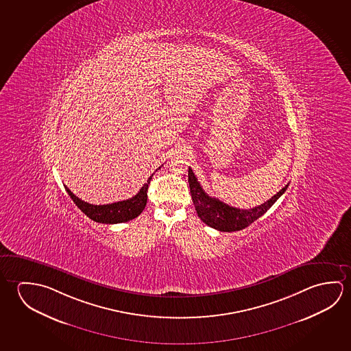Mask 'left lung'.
<instances>
[{
    "instance_id": "left-lung-1",
    "label": "left lung",
    "mask_w": 351,
    "mask_h": 351,
    "mask_svg": "<svg viewBox=\"0 0 351 351\" xmlns=\"http://www.w3.org/2000/svg\"><path fill=\"white\" fill-rule=\"evenodd\" d=\"M189 182H190L191 195L195 204V212L202 221L213 229L224 232L239 231L247 228L254 220L262 217L269 209L276 199L287 191L289 184L273 195L270 199L265 202L258 207L251 209H240L230 207L224 202L219 201L218 198H213L208 195L202 189L201 184L197 181L192 169L189 167Z\"/></svg>"
}]
</instances>
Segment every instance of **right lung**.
<instances>
[{"label":"right lung","instance_id":"add662e5","mask_svg":"<svg viewBox=\"0 0 351 351\" xmlns=\"http://www.w3.org/2000/svg\"><path fill=\"white\" fill-rule=\"evenodd\" d=\"M152 176L148 178L147 184H143V187L139 190L138 193L132 198H128L126 201L115 202L111 204H103V206H94L88 202L82 201L81 198L75 197L69 191L67 186H64V189L75 202V206L80 208L88 218L101 224H119V223H126L132 219L137 218L139 214L143 212L144 208L147 206V198H148L147 192H148V186H149Z\"/></svg>","mask_w":351,"mask_h":351}]
</instances>
